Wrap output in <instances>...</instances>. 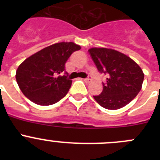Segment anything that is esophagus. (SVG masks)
Instances as JSON below:
<instances>
[{
    "mask_svg": "<svg viewBox=\"0 0 160 160\" xmlns=\"http://www.w3.org/2000/svg\"><path fill=\"white\" fill-rule=\"evenodd\" d=\"M84 81L86 82H91V77H90V76H89L88 78H87L84 79Z\"/></svg>",
    "mask_w": 160,
    "mask_h": 160,
    "instance_id": "esophagus-1",
    "label": "esophagus"
}]
</instances>
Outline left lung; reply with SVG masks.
Masks as SVG:
<instances>
[{
  "label": "left lung",
  "mask_w": 160,
  "mask_h": 160,
  "mask_svg": "<svg viewBox=\"0 0 160 160\" xmlns=\"http://www.w3.org/2000/svg\"><path fill=\"white\" fill-rule=\"evenodd\" d=\"M89 53L101 73L107 75L103 90L94 96L101 107L117 110L131 102L142 88L144 74L131 58L114 49L91 48Z\"/></svg>",
  "instance_id": "8db88e82"
}]
</instances>
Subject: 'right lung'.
I'll list each match as a JSON object with an SVG mask.
<instances>
[{
	"label": "right lung",
	"instance_id": "obj_1",
	"mask_svg": "<svg viewBox=\"0 0 160 160\" xmlns=\"http://www.w3.org/2000/svg\"><path fill=\"white\" fill-rule=\"evenodd\" d=\"M80 49L73 42H60L25 59L16 72L17 82L24 95L41 106L52 105L64 98L72 84L65 64Z\"/></svg>",
	"mask_w": 160,
	"mask_h": 160
}]
</instances>
